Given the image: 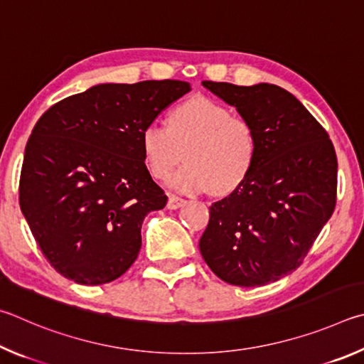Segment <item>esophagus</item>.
<instances>
[{
  "label": "esophagus",
  "mask_w": 364,
  "mask_h": 364,
  "mask_svg": "<svg viewBox=\"0 0 364 364\" xmlns=\"http://www.w3.org/2000/svg\"><path fill=\"white\" fill-rule=\"evenodd\" d=\"M186 203H187V200L181 198V196L169 195V198H168V205H166V208H168V209H177V208H181V206L186 205Z\"/></svg>",
  "instance_id": "34e87169"
}]
</instances>
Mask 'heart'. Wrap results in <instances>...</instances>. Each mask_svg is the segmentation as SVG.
<instances>
[{"instance_id":"b5f03b06","label":"heart","mask_w":364,"mask_h":364,"mask_svg":"<svg viewBox=\"0 0 364 364\" xmlns=\"http://www.w3.org/2000/svg\"><path fill=\"white\" fill-rule=\"evenodd\" d=\"M146 166L164 178L182 161L187 164L169 178V187L182 193L215 195L237 190L252 171L256 134L246 119L232 117L227 107L196 95L171 112L169 124L151 121L142 129Z\"/></svg>"}]
</instances>
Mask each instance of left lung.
<instances>
[{"label": "left lung", "mask_w": 364, "mask_h": 364, "mask_svg": "<svg viewBox=\"0 0 364 364\" xmlns=\"http://www.w3.org/2000/svg\"><path fill=\"white\" fill-rule=\"evenodd\" d=\"M256 134L243 186L209 208L200 251L222 282L254 288L301 267L336 208L337 156L328 132L286 89L203 81Z\"/></svg>", "instance_id": "1"}]
</instances>
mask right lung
<instances>
[{
  "mask_svg": "<svg viewBox=\"0 0 364 364\" xmlns=\"http://www.w3.org/2000/svg\"><path fill=\"white\" fill-rule=\"evenodd\" d=\"M188 91L178 80L107 82L57 102L38 119L18 203L62 277L110 283L137 259L145 215L168 201L145 166L142 129Z\"/></svg>",
  "mask_w": 364,
  "mask_h": 364,
  "instance_id": "add662e5",
  "label": "right lung"
}]
</instances>
